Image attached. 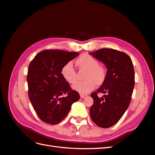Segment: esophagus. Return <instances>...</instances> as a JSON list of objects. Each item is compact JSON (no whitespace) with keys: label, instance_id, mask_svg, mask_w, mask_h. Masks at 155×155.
<instances>
[{"label":"esophagus","instance_id":"1","mask_svg":"<svg viewBox=\"0 0 155 155\" xmlns=\"http://www.w3.org/2000/svg\"><path fill=\"white\" fill-rule=\"evenodd\" d=\"M86 97H87V95H84V94H81L80 97L81 99H84V98H85Z\"/></svg>","mask_w":155,"mask_h":155}]
</instances>
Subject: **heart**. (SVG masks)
I'll list each match as a JSON object with an SVG mask.
<instances>
[{
  "mask_svg": "<svg viewBox=\"0 0 155 155\" xmlns=\"http://www.w3.org/2000/svg\"><path fill=\"white\" fill-rule=\"evenodd\" d=\"M78 66L81 69L87 70L85 76V81H78L72 86V89L81 94H87L95 88L97 84H102L106 78V70L99 66V62L88 54L81 55L76 60ZM61 75L65 81L70 84H74L77 80V74L73 64L68 62L63 66Z\"/></svg>",
  "mask_w": 155,
  "mask_h": 155,
  "instance_id": "heart-1",
  "label": "heart"
}]
</instances>
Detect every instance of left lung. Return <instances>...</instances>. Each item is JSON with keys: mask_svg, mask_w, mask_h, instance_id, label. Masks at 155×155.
<instances>
[{"mask_svg": "<svg viewBox=\"0 0 155 155\" xmlns=\"http://www.w3.org/2000/svg\"><path fill=\"white\" fill-rule=\"evenodd\" d=\"M89 54L107 68L103 84L91 95L90 116L96 125L108 128L119 121L129 107L135 85L134 65L129 56L114 49L101 48ZM98 92L107 95L99 98Z\"/></svg>", "mask_w": 155, "mask_h": 155, "instance_id": "left-lung-1", "label": "left lung"}]
</instances>
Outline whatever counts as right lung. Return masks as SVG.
<instances>
[{
	"label": "right lung",
	"instance_id": "obj_1",
	"mask_svg": "<svg viewBox=\"0 0 155 155\" xmlns=\"http://www.w3.org/2000/svg\"><path fill=\"white\" fill-rule=\"evenodd\" d=\"M80 54L75 52L45 50L39 52L28 68V94L32 106L43 122L52 125L66 118L80 95L71 90L61 75L63 66ZM67 94L66 97L61 96Z\"/></svg>",
	"mask_w": 155,
	"mask_h": 155
}]
</instances>
